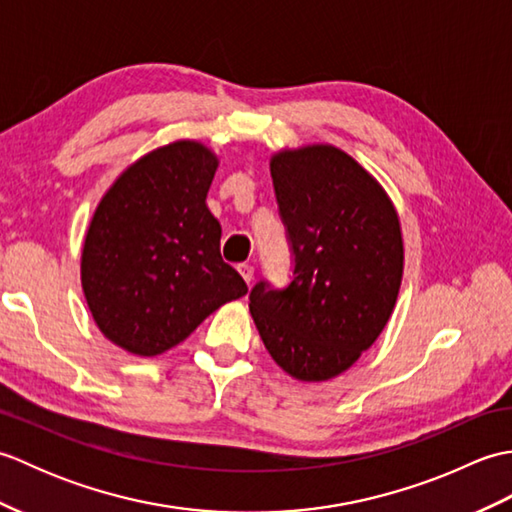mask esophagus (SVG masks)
<instances>
[{"label":"esophagus","instance_id":"obj_1","mask_svg":"<svg viewBox=\"0 0 512 512\" xmlns=\"http://www.w3.org/2000/svg\"><path fill=\"white\" fill-rule=\"evenodd\" d=\"M237 270H239V275L244 277L246 284H250V281H253V277H255V266L253 264H239Z\"/></svg>","mask_w":512,"mask_h":512}]
</instances>
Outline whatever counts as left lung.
<instances>
[{"label": "left lung", "instance_id": "obj_1", "mask_svg": "<svg viewBox=\"0 0 512 512\" xmlns=\"http://www.w3.org/2000/svg\"><path fill=\"white\" fill-rule=\"evenodd\" d=\"M295 270L284 290L259 281L250 314L286 374L321 383L350 369L394 312L405 248L380 182L334 145L270 158Z\"/></svg>", "mask_w": 512, "mask_h": 512}]
</instances>
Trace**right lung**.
<instances>
[{
    "instance_id": "add662e5",
    "label": "right lung",
    "mask_w": 512,
    "mask_h": 512,
    "mask_svg": "<svg viewBox=\"0 0 512 512\" xmlns=\"http://www.w3.org/2000/svg\"><path fill=\"white\" fill-rule=\"evenodd\" d=\"M220 160L198 140L149 151L116 178L92 215L81 286L114 345L158 356L248 288L220 255L222 226L206 206Z\"/></svg>"
}]
</instances>
